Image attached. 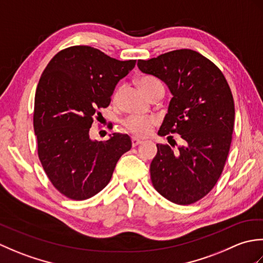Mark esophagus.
<instances>
[{"label":"esophagus","mask_w":263,"mask_h":263,"mask_svg":"<svg viewBox=\"0 0 263 263\" xmlns=\"http://www.w3.org/2000/svg\"><path fill=\"white\" fill-rule=\"evenodd\" d=\"M131 140H132V146H133V147H136V146H138V144L142 143V140H141V139L136 138V137H132Z\"/></svg>","instance_id":"esophagus-1"}]
</instances>
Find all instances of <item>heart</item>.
<instances>
[{
    "label": "heart",
    "instance_id": "heart-1",
    "mask_svg": "<svg viewBox=\"0 0 263 263\" xmlns=\"http://www.w3.org/2000/svg\"><path fill=\"white\" fill-rule=\"evenodd\" d=\"M139 87L149 97L154 90H156L158 87H163V85L159 80L155 79L153 77H143L139 80ZM156 123H157V119L153 115H132L124 120L123 125L133 135L144 137L152 131Z\"/></svg>",
    "mask_w": 263,
    "mask_h": 263
}]
</instances>
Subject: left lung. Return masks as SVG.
I'll list each match as a JSON object with an SVG mask.
<instances>
[{"instance_id":"obj_1","label":"left lung","mask_w":263,"mask_h":263,"mask_svg":"<svg viewBox=\"0 0 263 263\" xmlns=\"http://www.w3.org/2000/svg\"><path fill=\"white\" fill-rule=\"evenodd\" d=\"M138 68L164 81L173 96L158 135L177 133L184 140L176 149L157 144L153 185L172 202L194 203L216 185L230 153L235 117L231 88L221 71L192 49L139 60Z\"/></svg>"}]
</instances>
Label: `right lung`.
<instances>
[{
    "mask_svg": "<svg viewBox=\"0 0 263 263\" xmlns=\"http://www.w3.org/2000/svg\"><path fill=\"white\" fill-rule=\"evenodd\" d=\"M136 60L119 61L90 46H72L49 61L38 82L33 130L38 157L49 181L65 197L86 200L109 183L117 161L131 149L127 135L91 140L93 116L107 107Z\"/></svg>",
    "mask_w": 263,
    "mask_h": 263,
    "instance_id": "1",
    "label": "right lung"
}]
</instances>
